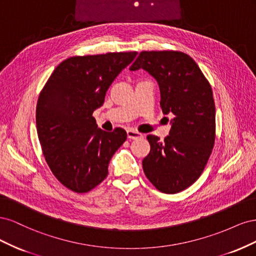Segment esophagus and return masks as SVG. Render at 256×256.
Masks as SVG:
<instances>
[{
	"label": "esophagus",
	"mask_w": 256,
	"mask_h": 256,
	"mask_svg": "<svg viewBox=\"0 0 256 256\" xmlns=\"http://www.w3.org/2000/svg\"><path fill=\"white\" fill-rule=\"evenodd\" d=\"M127 136L128 138H132V140H134V138H142L143 134L138 132V131L134 130V129H128L127 130Z\"/></svg>",
	"instance_id": "obj_1"
}]
</instances>
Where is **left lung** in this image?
Masks as SVG:
<instances>
[{
  "label": "left lung",
  "mask_w": 256,
  "mask_h": 256,
  "mask_svg": "<svg viewBox=\"0 0 256 256\" xmlns=\"http://www.w3.org/2000/svg\"><path fill=\"white\" fill-rule=\"evenodd\" d=\"M144 69L158 82L160 106L173 113L164 141L147 136L150 152L143 171L159 191L173 194L198 180L216 138V108L210 84L198 64L180 51H142L130 70Z\"/></svg>",
  "instance_id": "left-lung-1"
}]
</instances>
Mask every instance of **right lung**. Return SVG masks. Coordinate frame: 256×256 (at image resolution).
<instances>
[{"mask_svg":"<svg viewBox=\"0 0 256 256\" xmlns=\"http://www.w3.org/2000/svg\"><path fill=\"white\" fill-rule=\"evenodd\" d=\"M138 52L69 58L54 69L38 98L36 128L46 161L58 180L85 193L108 176L115 152L127 132H106L92 116L108 88Z\"/></svg>","mask_w":256,"mask_h":256,"instance_id":"obj_1","label":"right lung"}]
</instances>
